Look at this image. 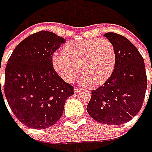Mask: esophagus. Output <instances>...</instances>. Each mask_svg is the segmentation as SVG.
<instances>
[{
  "instance_id": "obj_1",
  "label": "esophagus",
  "mask_w": 152,
  "mask_h": 152,
  "mask_svg": "<svg viewBox=\"0 0 152 152\" xmlns=\"http://www.w3.org/2000/svg\"><path fill=\"white\" fill-rule=\"evenodd\" d=\"M82 91V89L81 88H80V87H77V86H75L74 87V92L75 93H78L80 91Z\"/></svg>"
}]
</instances>
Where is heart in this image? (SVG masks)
Instances as JSON below:
<instances>
[{
	"mask_svg": "<svg viewBox=\"0 0 152 152\" xmlns=\"http://www.w3.org/2000/svg\"><path fill=\"white\" fill-rule=\"evenodd\" d=\"M52 59L55 70L66 81L76 79L81 70L80 80L84 84L101 85L113 73L116 53L109 39H82L71 42L64 50L55 52Z\"/></svg>",
	"mask_w": 152,
	"mask_h": 152,
	"instance_id": "b5f03b06",
	"label": "heart"
}]
</instances>
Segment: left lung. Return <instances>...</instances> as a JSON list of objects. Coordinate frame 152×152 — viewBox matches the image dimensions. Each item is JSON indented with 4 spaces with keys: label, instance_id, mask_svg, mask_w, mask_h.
<instances>
[{
    "label": "left lung",
    "instance_id": "1",
    "mask_svg": "<svg viewBox=\"0 0 152 152\" xmlns=\"http://www.w3.org/2000/svg\"><path fill=\"white\" fill-rule=\"evenodd\" d=\"M104 37L114 47L115 67L103 86L91 91L86 110L100 124L120 125L132 120L142 106L146 67L141 53L127 38L116 33H106Z\"/></svg>",
    "mask_w": 152,
    "mask_h": 152
}]
</instances>
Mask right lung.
I'll return each instance as SVG.
<instances>
[{"label": "right lung", "instance_id": "obj_1", "mask_svg": "<svg viewBox=\"0 0 152 152\" xmlns=\"http://www.w3.org/2000/svg\"><path fill=\"white\" fill-rule=\"evenodd\" d=\"M65 42L54 33L39 31L19 43L8 60L5 95L15 116L28 128L44 129L56 124L74 94V87L53 66V54Z\"/></svg>", "mask_w": 152, "mask_h": 152}]
</instances>
